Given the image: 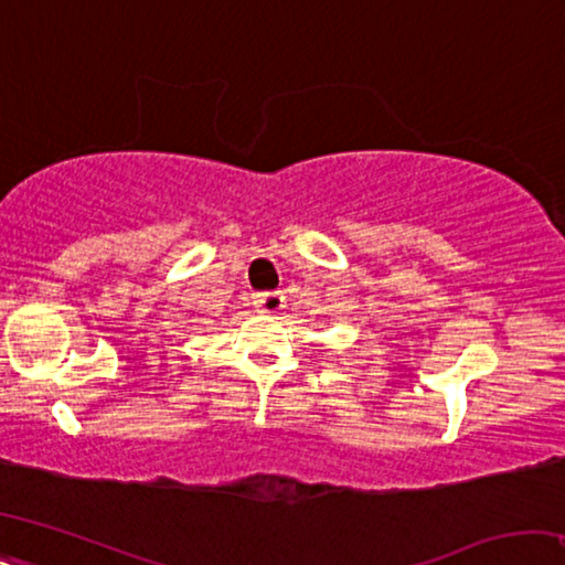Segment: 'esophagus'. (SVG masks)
I'll return each instance as SVG.
<instances>
[{"instance_id": "1", "label": "esophagus", "mask_w": 565, "mask_h": 565, "mask_svg": "<svg viewBox=\"0 0 565 565\" xmlns=\"http://www.w3.org/2000/svg\"><path fill=\"white\" fill-rule=\"evenodd\" d=\"M256 309L262 313H279L284 309V294L281 291H264L254 296Z\"/></svg>"}]
</instances>
